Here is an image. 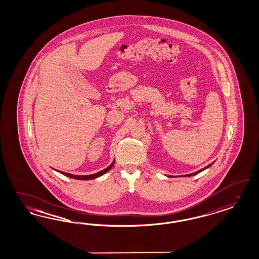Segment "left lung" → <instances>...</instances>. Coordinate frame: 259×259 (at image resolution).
Segmentation results:
<instances>
[{
	"label": "left lung",
	"mask_w": 259,
	"mask_h": 259,
	"mask_svg": "<svg viewBox=\"0 0 259 259\" xmlns=\"http://www.w3.org/2000/svg\"><path fill=\"white\" fill-rule=\"evenodd\" d=\"M211 164H209V165H208L207 167H205L204 169H201V170H199V171H197V172H193V174H189V175H187V177H190V176H194V175H197L198 172H202L203 170H205V169H207V168H209V166H210Z\"/></svg>",
	"instance_id": "8db88e82"
}]
</instances>
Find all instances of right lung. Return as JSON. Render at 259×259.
Instances as JSON below:
<instances>
[{
  "label": "right lung",
  "mask_w": 259,
  "mask_h": 259,
  "mask_svg": "<svg viewBox=\"0 0 259 259\" xmlns=\"http://www.w3.org/2000/svg\"><path fill=\"white\" fill-rule=\"evenodd\" d=\"M113 164H114V161L111 163V165H110L108 168H106V169H104V170H102V171H100V172H96V174H93V175H88V176H76V175H72V174H68V172H60L63 174V175H65V176H67V177H69V178L75 179V180H93V179H96V178H98V177H100V176L104 175L105 172H108L109 170H111V167L113 166Z\"/></svg>",
  "instance_id": "right-lung-1"
}]
</instances>
